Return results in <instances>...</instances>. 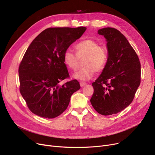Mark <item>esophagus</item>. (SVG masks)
I'll list each match as a JSON object with an SVG mask.
<instances>
[{"label": "esophagus", "mask_w": 155, "mask_h": 155, "mask_svg": "<svg viewBox=\"0 0 155 155\" xmlns=\"http://www.w3.org/2000/svg\"><path fill=\"white\" fill-rule=\"evenodd\" d=\"M80 85L81 87H84V86H85L87 85V84L85 82H80Z\"/></svg>", "instance_id": "esophagus-1"}]
</instances>
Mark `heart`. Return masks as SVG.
<instances>
[{
	"instance_id": "obj_1",
	"label": "heart",
	"mask_w": 155,
	"mask_h": 155,
	"mask_svg": "<svg viewBox=\"0 0 155 155\" xmlns=\"http://www.w3.org/2000/svg\"><path fill=\"white\" fill-rule=\"evenodd\" d=\"M75 49L77 54L70 48L67 49L63 53V61L65 65L71 70H75L78 66L79 59L83 60L84 67L73 75L75 79L87 81L92 78L95 71H102L108 61L107 48L99 46L94 39H85L78 43Z\"/></svg>"
}]
</instances>
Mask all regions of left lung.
I'll return each instance as SVG.
<instances>
[{"instance_id": "8db88e82", "label": "left lung", "mask_w": 155, "mask_h": 155, "mask_svg": "<svg viewBox=\"0 0 155 155\" xmlns=\"http://www.w3.org/2000/svg\"><path fill=\"white\" fill-rule=\"evenodd\" d=\"M107 41L106 66L95 82L91 99L94 109L104 116L120 112L131 104L141 82V64L126 37L117 29L98 30Z\"/></svg>"}]
</instances>
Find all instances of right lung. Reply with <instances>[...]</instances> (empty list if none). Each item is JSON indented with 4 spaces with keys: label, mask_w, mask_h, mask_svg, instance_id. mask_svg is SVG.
<instances>
[{
    "label": "right lung",
    "mask_w": 155,
    "mask_h": 155,
    "mask_svg": "<svg viewBox=\"0 0 155 155\" xmlns=\"http://www.w3.org/2000/svg\"><path fill=\"white\" fill-rule=\"evenodd\" d=\"M85 27L50 28L32 41L19 67L20 92L35 114L48 119L67 109L71 95L80 88L73 80L60 85L69 77L63 53L79 39Z\"/></svg>",
    "instance_id": "add662e5"
}]
</instances>
